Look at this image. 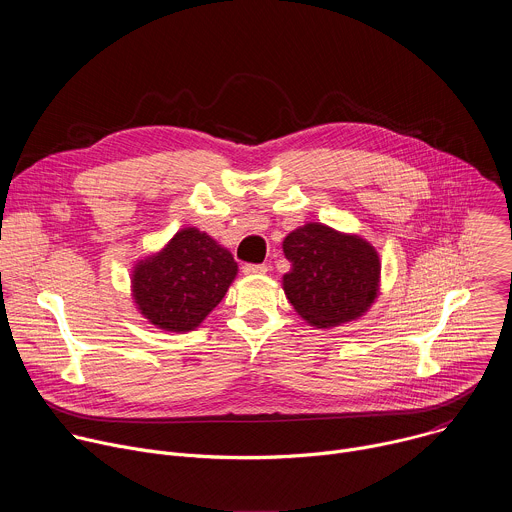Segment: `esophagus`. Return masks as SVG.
Wrapping results in <instances>:
<instances>
[{"label": "esophagus", "mask_w": 512, "mask_h": 512, "mask_svg": "<svg viewBox=\"0 0 512 512\" xmlns=\"http://www.w3.org/2000/svg\"><path fill=\"white\" fill-rule=\"evenodd\" d=\"M243 273H245V275H263V273H267V265H253V263H247V265L243 267Z\"/></svg>", "instance_id": "34e87169"}]
</instances>
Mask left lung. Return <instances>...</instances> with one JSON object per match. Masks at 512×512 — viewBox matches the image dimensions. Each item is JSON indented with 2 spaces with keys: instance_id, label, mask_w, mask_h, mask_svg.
Returning <instances> with one entry per match:
<instances>
[{
  "instance_id": "left-lung-1",
  "label": "left lung",
  "mask_w": 512,
  "mask_h": 512,
  "mask_svg": "<svg viewBox=\"0 0 512 512\" xmlns=\"http://www.w3.org/2000/svg\"><path fill=\"white\" fill-rule=\"evenodd\" d=\"M291 269L281 277L285 298L314 328H334L362 318L381 294L377 249L356 233L306 223L283 243Z\"/></svg>"
}]
</instances>
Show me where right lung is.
<instances>
[{
    "mask_svg": "<svg viewBox=\"0 0 512 512\" xmlns=\"http://www.w3.org/2000/svg\"><path fill=\"white\" fill-rule=\"evenodd\" d=\"M237 273L227 247L196 227H184L160 251L135 261L131 298L150 324L184 334L221 304Z\"/></svg>",
    "mask_w": 512,
    "mask_h": 512,
    "instance_id": "obj_1",
    "label": "right lung"
}]
</instances>
